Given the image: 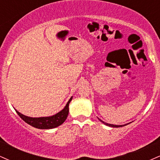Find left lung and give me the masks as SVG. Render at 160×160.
I'll return each mask as SVG.
<instances>
[{"label": "left lung", "instance_id": "left-lung-1", "mask_svg": "<svg viewBox=\"0 0 160 160\" xmlns=\"http://www.w3.org/2000/svg\"><path fill=\"white\" fill-rule=\"evenodd\" d=\"M98 120H100L101 122H103V123H104V125H106V126H110V127L118 128V127H122V126H126V125H128V124H125V125H113V124H110V123H107V122H104L103 120H100V119H98ZM129 123H130V122H129Z\"/></svg>", "mask_w": 160, "mask_h": 160}]
</instances>
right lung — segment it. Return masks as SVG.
<instances>
[{"mask_svg":"<svg viewBox=\"0 0 160 160\" xmlns=\"http://www.w3.org/2000/svg\"><path fill=\"white\" fill-rule=\"evenodd\" d=\"M72 98L73 96H71L68 103L66 104L65 107L61 111L56 113L55 115L50 116V117H30L23 115L22 113H19V111L15 110L18 115L30 126L37 128H40V129H50V128H54L59 126L67 119L69 113V104L72 100Z\"/></svg>","mask_w":160,"mask_h":160,"instance_id":"add662e5","label":"right lung"}]
</instances>
